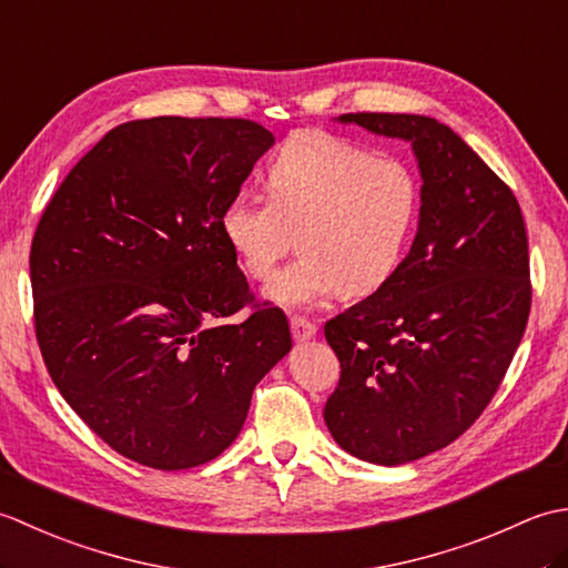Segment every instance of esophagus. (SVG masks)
Instances as JSON below:
<instances>
[{
  "label": "esophagus",
  "instance_id": "obj_1",
  "mask_svg": "<svg viewBox=\"0 0 568 568\" xmlns=\"http://www.w3.org/2000/svg\"><path fill=\"white\" fill-rule=\"evenodd\" d=\"M291 329H293L295 342H305V339H312V336L317 334V324L305 320V317L293 315V317H291Z\"/></svg>",
  "mask_w": 568,
  "mask_h": 568
}]
</instances>
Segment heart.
<instances>
[{
  "mask_svg": "<svg viewBox=\"0 0 568 568\" xmlns=\"http://www.w3.org/2000/svg\"><path fill=\"white\" fill-rule=\"evenodd\" d=\"M265 187L268 197L239 192L229 200L220 226L253 281H265L297 236L303 256L265 285L273 303L312 307L339 293L366 297L400 271L422 214V183L409 163L305 131L275 155Z\"/></svg>",
  "mask_w": 568,
  "mask_h": 568,
  "instance_id": "heart-1",
  "label": "heart"
}]
</instances>
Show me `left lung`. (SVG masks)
I'll use <instances>...</instances> for the list:
<instances>
[{"label": "left lung", "mask_w": 568, "mask_h": 568, "mask_svg": "<svg viewBox=\"0 0 568 568\" xmlns=\"http://www.w3.org/2000/svg\"><path fill=\"white\" fill-rule=\"evenodd\" d=\"M413 143L422 214L378 293L324 324L339 385L324 422L344 452L400 466L449 446L488 407L523 342L532 283L513 190L432 116L342 114Z\"/></svg>", "instance_id": "left-lung-1"}]
</instances>
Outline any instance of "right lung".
<instances>
[{
  "label": "right lung",
  "mask_w": 568,
  "mask_h": 568,
  "mask_svg": "<svg viewBox=\"0 0 568 568\" xmlns=\"http://www.w3.org/2000/svg\"><path fill=\"white\" fill-rule=\"evenodd\" d=\"M273 134L251 119L153 116L94 143L31 241L33 327L55 388L131 462L180 470L232 444L291 352L222 234ZM252 307L241 325L224 316Z\"/></svg>",
  "instance_id": "right-lung-1"
}]
</instances>
